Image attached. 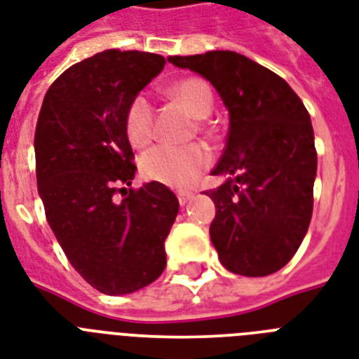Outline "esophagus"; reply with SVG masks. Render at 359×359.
I'll use <instances>...</instances> for the list:
<instances>
[{
    "mask_svg": "<svg viewBox=\"0 0 359 359\" xmlns=\"http://www.w3.org/2000/svg\"><path fill=\"white\" fill-rule=\"evenodd\" d=\"M191 196H194L191 191H177V197H179L180 205H186V203L190 201Z\"/></svg>",
    "mask_w": 359,
    "mask_h": 359,
    "instance_id": "obj_1",
    "label": "esophagus"
}]
</instances>
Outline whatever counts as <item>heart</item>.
Returning <instances> with one entry per match:
<instances>
[{"label": "heart", "mask_w": 359, "mask_h": 359, "mask_svg": "<svg viewBox=\"0 0 359 359\" xmlns=\"http://www.w3.org/2000/svg\"><path fill=\"white\" fill-rule=\"evenodd\" d=\"M168 95L188 109L196 119L212 114V89L203 78L188 76L171 83ZM124 128L132 145L145 147L154 137V106L147 95H137L126 108ZM210 152L199 143L191 145H156L141 158V173L145 179L169 188H188L208 168Z\"/></svg>", "instance_id": "1"}]
</instances>
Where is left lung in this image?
Returning a JSON list of instances; mask_svg holds the SVG:
<instances>
[{"mask_svg": "<svg viewBox=\"0 0 359 359\" xmlns=\"http://www.w3.org/2000/svg\"><path fill=\"white\" fill-rule=\"evenodd\" d=\"M169 61L207 78L229 109V134L205 191L216 205L210 240L229 272L270 276L292 259L313 214L315 135L306 106L272 70L229 50Z\"/></svg>", "mask_w": 359, "mask_h": 359, "instance_id": "8db88e82", "label": "left lung"}]
</instances>
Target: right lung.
<instances>
[{
  "mask_svg": "<svg viewBox=\"0 0 359 359\" xmlns=\"http://www.w3.org/2000/svg\"><path fill=\"white\" fill-rule=\"evenodd\" d=\"M163 65L162 55L137 50L95 53L53 81L36 121V186L48 224L76 272L104 294L143 289L165 268L177 197L154 180L124 188L135 173L126 108Z\"/></svg>",
  "mask_w": 359,
  "mask_h": 359,
  "instance_id": "add662e5",
  "label": "right lung"
}]
</instances>
